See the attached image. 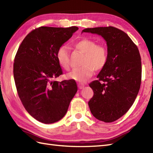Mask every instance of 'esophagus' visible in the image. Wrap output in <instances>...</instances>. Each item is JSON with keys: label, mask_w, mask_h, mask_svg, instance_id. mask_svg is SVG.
I'll list each match as a JSON object with an SVG mask.
<instances>
[{"label": "esophagus", "mask_w": 153, "mask_h": 153, "mask_svg": "<svg viewBox=\"0 0 153 153\" xmlns=\"http://www.w3.org/2000/svg\"><path fill=\"white\" fill-rule=\"evenodd\" d=\"M78 85V88L79 89H82L84 87V86H85L84 85V84H83V83H78V85Z\"/></svg>", "instance_id": "obj_1"}]
</instances>
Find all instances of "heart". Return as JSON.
<instances>
[{
    "mask_svg": "<svg viewBox=\"0 0 153 153\" xmlns=\"http://www.w3.org/2000/svg\"><path fill=\"white\" fill-rule=\"evenodd\" d=\"M75 49L83 54L82 67L76 68L67 75L68 79L77 82H86L92 76L93 70L98 71L103 69L108 62V53L103 44H97L95 41L84 38L75 43ZM56 58L60 66L68 70L70 68V54L66 46H61L56 52Z\"/></svg>",
    "mask_w": 153,
    "mask_h": 153,
    "instance_id": "b5f03b06",
    "label": "heart"
}]
</instances>
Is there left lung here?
I'll list each match as a JSON object with an SVG mask.
<instances>
[{"mask_svg": "<svg viewBox=\"0 0 153 153\" xmlns=\"http://www.w3.org/2000/svg\"><path fill=\"white\" fill-rule=\"evenodd\" d=\"M82 32L101 35L106 41L108 62L98 79L89 83L94 95L88 105L97 119L114 122L131 108L140 89L142 70L138 48L116 27L87 28Z\"/></svg>", "mask_w": 153, "mask_h": 153, "instance_id": "obj_1", "label": "left lung"}]
</instances>
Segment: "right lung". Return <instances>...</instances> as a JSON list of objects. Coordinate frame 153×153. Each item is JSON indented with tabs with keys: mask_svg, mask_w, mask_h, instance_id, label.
Wrapping results in <instances>:
<instances>
[{
	"mask_svg": "<svg viewBox=\"0 0 153 153\" xmlns=\"http://www.w3.org/2000/svg\"><path fill=\"white\" fill-rule=\"evenodd\" d=\"M78 27H40L19 45L14 62L18 95L30 114L44 123L59 121L77 91L73 79L54 80L62 74L56 52Z\"/></svg>",
	"mask_w": 153,
	"mask_h": 153,
	"instance_id": "add662e5",
	"label": "right lung"
}]
</instances>
